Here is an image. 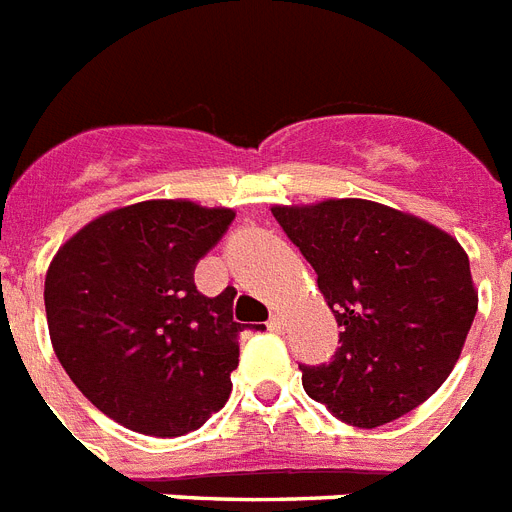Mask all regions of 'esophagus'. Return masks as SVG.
<instances>
[{"label":"esophagus","mask_w":512,"mask_h":512,"mask_svg":"<svg viewBox=\"0 0 512 512\" xmlns=\"http://www.w3.org/2000/svg\"><path fill=\"white\" fill-rule=\"evenodd\" d=\"M266 327L272 329V332H282V329H285V319H282V314H272L269 316V322H266Z\"/></svg>","instance_id":"obj_1"}]
</instances>
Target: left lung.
<instances>
[{
    "instance_id": "8db88e82",
    "label": "left lung",
    "mask_w": 512,
    "mask_h": 512,
    "mask_svg": "<svg viewBox=\"0 0 512 512\" xmlns=\"http://www.w3.org/2000/svg\"><path fill=\"white\" fill-rule=\"evenodd\" d=\"M272 214L314 266L342 329L332 361L301 366L308 398L361 429L432 398L458 363L479 306L458 240L363 198L272 206Z\"/></svg>"
}]
</instances>
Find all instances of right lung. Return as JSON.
I'll list each match as a JSON object with an SVG mask.
<instances>
[{
  "label": "right lung",
  "mask_w": 512,
  "mask_h": 512,
  "mask_svg": "<svg viewBox=\"0 0 512 512\" xmlns=\"http://www.w3.org/2000/svg\"><path fill=\"white\" fill-rule=\"evenodd\" d=\"M232 209L159 198L107 211L49 264L44 306L62 369L117 424L183 437L227 403L243 332L232 293L206 298L193 272Z\"/></svg>",
  "instance_id": "obj_1"
}]
</instances>
